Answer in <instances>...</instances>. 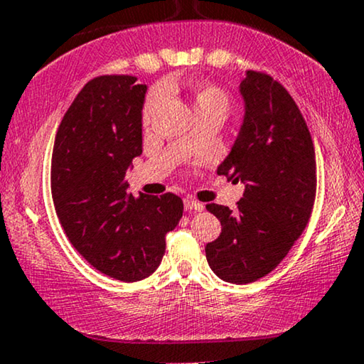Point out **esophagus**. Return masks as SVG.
I'll return each instance as SVG.
<instances>
[{
    "label": "esophagus",
    "instance_id": "34e87169",
    "mask_svg": "<svg viewBox=\"0 0 364 364\" xmlns=\"http://www.w3.org/2000/svg\"><path fill=\"white\" fill-rule=\"evenodd\" d=\"M184 209H186V211H189V213H191V211L201 213L204 209V204L196 201V199H193V198H186V199H184Z\"/></svg>",
    "mask_w": 364,
    "mask_h": 364
}]
</instances>
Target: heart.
<instances>
[{"instance_id": "b5f03b06", "label": "heart", "mask_w": 364, "mask_h": 364, "mask_svg": "<svg viewBox=\"0 0 364 364\" xmlns=\"http://www.w3.org/2000/svg\"><path fill=\"white\" fill-rule=\"evenodd\" d=\"M163 87H155L148 95L145 102V107H143V117L145 120L151 115V112L155 110V107L160 104L163 99ZM193 95H194V110H196V115H223L226 119V115L231 110V97H229L226 92H224L221 87L206 84V82H198V84L193 85Z\"/></svg>"}]
</instances>
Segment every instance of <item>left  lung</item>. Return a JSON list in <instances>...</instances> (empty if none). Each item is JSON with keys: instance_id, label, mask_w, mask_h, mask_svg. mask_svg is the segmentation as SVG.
<instances>
[{"instance_id": "8db88e82", "label": "left lung", "mask_w": 364, "mask_h": 364, "mask_svg": "<svg viewBox=\"0 0 364 364\" xmlns=\"http://www.w3.org/2000/svg\"><path fill=\"white\" fill-rule=\"evenodd\" d=\"M239 92L244 120L218 175L245 189L234 213L206 206L223 226L206 244V259L219 279L240 285L272 272L304 232L315 203L316 163L309 127L282 84L247 70Z\"/></svg>"}]
</instances>
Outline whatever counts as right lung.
<instances>
[{
    "mask_svg": "<svg viewBox=\"0 0 364 364\" xmlns=\"http://www.w3.org/2000/svg\"><path fill=\"white\" fill-rule=\"evenodd\" d=\"M146 85L133 75H100L65 112L54 141L50 191L70 244L102 274L136 282L155 272L165 235L183 216L180 196L129 193L132 160L141 155Z\"/></svg>",
    "mask_w": 364,
    "mask_h": 364,
    "instance_id": "add662e5",
    "label": "right lung"
}]
</instances>
